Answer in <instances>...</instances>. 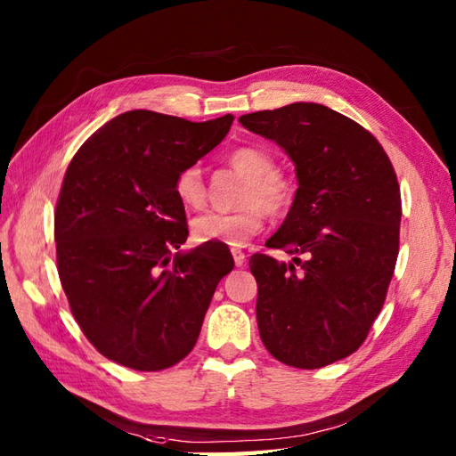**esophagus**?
Here are the masks:
<instances>
[{
	"mask_svg": "<svg viewBox=\"0 0 456 456\" xmlns=\"http://www.w3.org/2000/svg\"><path fill=\"white\" fill-rule=\"evenodd\" d=\"M231 255H233V260H235L237 266H243V265H245L247 256H245L243 250H240V248H233V250H231Z\"/></svg>",
	"mask_w": 456,
	"mask_h": 456,
	"instance_id": "1",
	"label": "esophagus"
}]
</instances>
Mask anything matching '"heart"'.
Masks as SVG:
<instances>
[{
  "label": "heart",
  "instance_id": "1",
  "mask_svg": "<svg viewBox=\"0 0 456 456\" xmlns=\"http://www.w3.org/2000/svg\"><path fill=\"white\" fill-rule=\"evenodd\" d=\"M229 164L243 174L247 183L240 193V206L235 211H208L191 221V233L201 243H223L243 247L265 227L267 209L270 216H282L296 200V183L276 170L274 154L258 144H245L231 151ZM174 191L186 208L200 209L206 201V182L198 164L178 172Z\"/></svg>",
  "mask_w": 456,
  "mask_h": 456
}]
</instances>
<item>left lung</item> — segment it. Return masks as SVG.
I'll return each mask as SVG.
<instances>
[{
	"label": "left lung",
	"mask_w": 456,
	"mask_h": 456,
	"mask_svg": "<svg viewBox=\"0 0 456 456\" xmlns=\"http://www.w3.org/2000/svg\"><path fill=\"white\" fill-rule=\"evenodd\" d=\"M239 121L296 164V200L266 247L305 258L250 256L260 338L288 366L333 364L364 343L388 292L402 219L394 167L372 133L322 103Z\"/></svg>",
	"instance_id": "8db88e82"
}]
</instances>
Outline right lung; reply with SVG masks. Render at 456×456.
<instances>
[{"label": "right lung", "mask_w": 456, "mask_h": 456, "mask_svg": "<svg viewBox=\"0 0 456 456\" xmlns=\"http://www.w3.org/2000/svg\"><path fill=\"white\" fill-rule=\"evenodd\" d=\"M233 119L125 111L68 164L54 211L58 276L74 319L110 361L164 370L196 345L235 263L216 243L180 250L188 225L174 180L225 139Z\"/></svg>", "instance_id": "obj_1"}]
</instances>
